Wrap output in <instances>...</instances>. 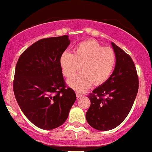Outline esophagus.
Listing matches in <instances>:
<instances>
[{
	"instance_id": "esophagus-1",
	"label": "esophagus",
	"mask_w": 152,
	"mask_h": 152,
	"mask_svg": "<svg viewBox=\"0 0 152 152\" xmlns=\"http://www.w3.org/2000/svg\"><path fill=\"white\" fill-rule=\"evenodd\" d=\"M81 96H82V95H81V93H79V92H76V97L79 98V97H81Z\"/></svg>"
}]
</instances>
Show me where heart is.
Instances as JSON below:
<instances>
[{
    "instance_id": "b5f03b06",
    "label": "heart",
    "mask_w": 152,
    "mask_h": 152,
    "mask_svg": "<svg viewBox=\"0 0 152 152\" xmlns=\"http://www.w3.org/2000/svg\"><path fill=\"white\" fill-rule=\"evenodd\" d=\"M116 61V54L110 47H103L97 41L87 40L78 44L73 54L65 52L60 65L65 76H73L81 68L82 71L68 79L70 87L82 92L92 85L105 82L112 73Z\"/></svg>"
}]
</instances>
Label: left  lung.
I'll use <instances>...</instances> for the list:
<instances>
[{
	"mask_svg": "<svg viewBox=\"0 0 152 152\" xmlns=\"http://www.w3.org/2000/svg\"><path fill=\"white\" fill-rule=\"evenodd\" d=\"M111 45L116 57L114 71L88 96L91 105L86 119L97 130L119 126L130 113L138 90V74L132 58L114 43Z\"/></svg>",
	"mask_w": 152,
	"mask_h": 152,
	"instance_id": "1",
	"label": "left lung"
}]
</instances>
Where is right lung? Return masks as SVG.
<instances>
[{
    "instance_id": "add662e5",
    "label": "right lung",
    "mask_w": 152,
    "mask_h": 152,
    "mask_svg": "<svg viewBox=\"0 0 152 152\" xmlns=\"http://www.w3.org/2000/svg\"><path fill=\"white\" fill-rule=\"evenodd\" d=\"M68 36L43 38L20 55L14 92L23 114L36 127L57 128L65 122L76 93L66 87L60 57L70 44Z\"/></svg>"
}]
</instances>
